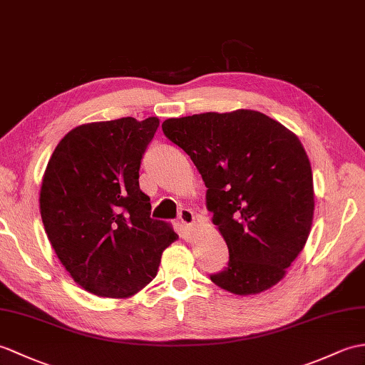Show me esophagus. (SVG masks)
<instances>
[{
  "label": "esophagus",
  "mask_w": 365,
  "mask_h": 365,
  "mask_svg": "<svg viewBox=\"0 0 365 365\" xmlns=\"http://www.w3.org/2000/svg\"><path fill=\"white\" fill-rule=\"evenodd\" d=\"M179 219H180V222H182L185 230L191 232L192 224H194V221H196V216H194L192 211L191 210H186V208L182 210L180 213H179Z\"/></svg>",
  "instance_id": "34e87169"
}]
</instances>
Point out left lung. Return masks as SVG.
<instances>
[{
	"label": "left lung",
	"instance_id": "8db88e82",
	"mask_svg": "<svg viewBox=\"0 0 365 365\" xmlns=\"http://www.w3.org/2000/svg\"><path fill=\"white\" fill-rule=\"evenodd\" d=\"M162 127L199 169L230 253L211 282L236 295L282 282L314 219L311 163L297 135L247 108L169 118Z\"/></svg>",
	"mask_w": 365,
	"mask_h": 365
}]
</instances>
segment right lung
<instances>
[{"instance_id":"right-lung-1","label":"right lung","mask_w":365,"mask_h":365,"mask_svg":"<svg viewBox=\"0 0 365 365\" xmlns=\"http://www.w3.org/2000/svg\"><path fill=\"white\" fill-rule=\"evenodd\" d=\"M160 125L132 116L74 127L58 141L40 188V215L57 258L83 289L129 299L158 272L179 236L150 219L141 157Z\"/></svg>"}]
</instances>
